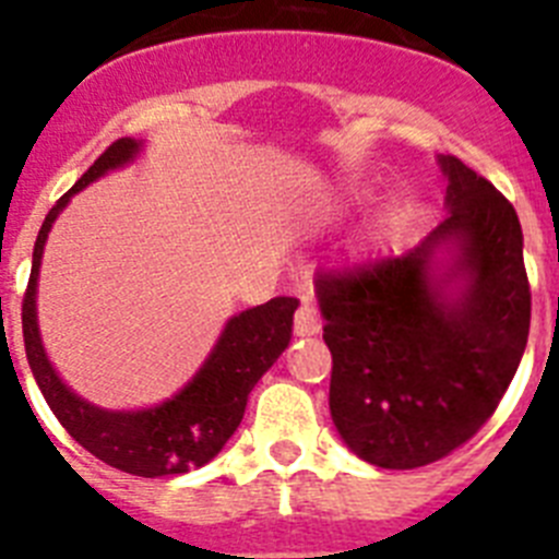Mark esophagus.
Wrapping results in <instances>:
<instances>
[{
	"instance_id": "1",
	"label": "esophagus",
	"mask_w": 559,
	"mask_h": 559,
	"mask_svg": "<svg viewBox=\"0 0 559 559\" xmlns=\"http://www.w3.org/2000/svg\"><path fill=\"white\" fill-rule=\"evenodd\" d=\"M322 330V316L316 310L313 302H302L294 316V333L296 335H316Z\"/></svg>"
}]
</instances>
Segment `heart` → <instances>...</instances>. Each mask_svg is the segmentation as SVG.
Returning a JSON list of instances; mask_svg holds the SVG:
<instances>
[{"instance_id":"obj_1","label":"heart","mask_w":559,"mask_h":559,"mask_svg":"<svg viewBox=\"0 0 559 559\" xmlns=\"http://www.w3.org/2000/svg\"><path fill=\"white\" fill-rule=\"evenodd\" d=\"M386 229H389V218L378 221V226H374L372 240H369V243H383V237H386Z\"/></svg>"}]
</instances>
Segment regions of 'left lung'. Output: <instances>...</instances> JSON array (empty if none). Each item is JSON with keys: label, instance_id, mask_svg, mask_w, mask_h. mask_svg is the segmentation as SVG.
Segmentation results:
<instances>
[{"label": "left lung", "instance_id": "left-lung-1", "mask_svg": "<svg viewBox=\"0 0 559 559\" xmlns=\"http://www.w3.org/2000/svg\"><path fill=\"white\" fill-rule=\"evenodd\" d=\"M439 165L448 218L423 243L316 280L333 423L349 451L389 471L431 464L476 437L530 338L515 206L456 156ZM439 248L457 254L448 270L438 269ZM453 282L463 283L456 297Z\"/></svg>", "mask_w": 559, "mask_h": 559}]
</instances>
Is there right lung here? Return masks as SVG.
Masks as SVG:
<instances>
[{
    "label": "right lung",
    "mask_w": 559,
    "mask_h": 559,
    "mask_svg": "<svg viewBox=\"0 0 559 559\" xmlns=\"http://www.w3.org/2000/svg\"><path fill=\"white\" fill-rule=\"evenodd\" d=\"M136 153H140V142L131 136L111 142L97 156L95 165L75 181V187L63 192L56 206L49 210L36 237V249H33V271H29L22 302V330L33 378L69 437L117 471L159 478L195 471L218 456L226 439L237 431L243 419L246 400L254 383L288 347L294 310L299 302L294 296H276L271 302L231 316L215 349L204 360V367L179 394H173L159 406L142 408V412H106L63 386V380L58 378L44 353L36 322V285L44 243L75 192L106 176L114 167L131 162Z\"/></svg>",
    "instance_id": "obj_1"
}]
</instances>
